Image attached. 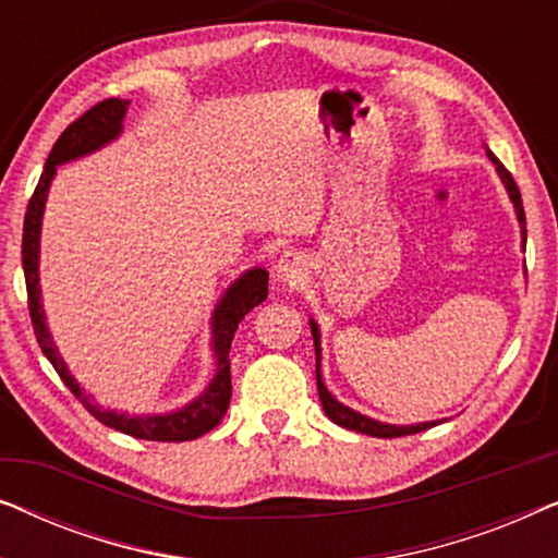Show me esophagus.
<instances>
[{
	"mask_svg": "<svg viewBox=\"0 0 558 558\" xmlns=\"http://www.w3.org/2000/svg\"><path fill=\"white\" fill-rule=\"evenodd\" d=\"M274 274H277V279L284 281L287 287H296L304 277H307V264H304V258L300 254L287 251V254L277 262V266H274Z\"/></svg>",
	"mask_w": 558,
	"mask_h": 558,
	"instance_id": "esophagus-1",
	"label": "esophagus"
}]
</instances>
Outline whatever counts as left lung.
Returning a JSON list of instances; mask_svg holds the SVG:
<instances>
[{
    "mask_svg": "<svg viewBox=\"0 0 558 558\" xmlns=\"http://www.w3.org/2000/svg\"><path fill=\"white\" fill-rule=\"evenodd\" d=\"M487 157L493 159L495 170H498L502 185L508 187V195L510 201L515 205V216H518V223H521V233H523V248H525V213H523V201H521V190H518L513 174H510L506 167L500 165V159L493 155V151H487ZM312 325V338H315V355H317V393H319V401H323V409L325 414L332 418L338 426H345V429H353V432H361V434H368V437H380V439H393V437H407V434H418L424 429H432V426H437L439 422H424V424H411V426H396V424H384V422H376V418H368L363 414H357V411L342 407L338 399H332V393L327 391V386L323 384V376H319V330L315 325V319H310Z\"/></svg>",
    "mask_w": 558,
    "mask_h": 558,
    "instance_id": "8db88e82",
    "label": "left lung"
}]
</instances>
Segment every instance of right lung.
I'll use <instances>...</instances> for the list:
<instances>
[{"mask_svg": "<svg viewBox=\"0 0 558 558\" xmlns=\"http://www.w3.org/2000/svg\"><path fill=\"white\" fill-rule=\"evenodd\" d=\"M129 101L121 98H106V101L90 106V109L68 124L63 134L58 136L56 147H52L45 170L40 174L33 197L27 203L25 213V228H22V269H25V284H27V307L29 317H33L35 338L40 342L43 353L63 378V384L71 388V393L78 399L83 407L88 409L90 416L98 422L111 426V429L124 432L129 437L149 439V441H190L203 437L213 426L220 424L226 416L228 403H231V340L239 323L248 315L251 310L258 307L269 294V271L266 269H251L235 279L223 300L218 302L216 312H213V353H216V376H213L210 386L205 393L197 396L193 403L182 407L172 414H155V416H129L117 414V411L101 409L98 403L90 401V396L78 386V380L71 376L63 357H60L56 342H52L48 325H45V312L40 302V274H37V262H40V226H43V210L45 197H48V187L52 178H56V167L71 159H78L83 155H90L104 144L117 140L121 134V121H124Z\"/></svg>", "mask_w": 558, "mask_h": 558, "instance_id": "add662e5", "label": "right lung"}]
</instances>
